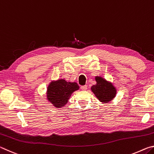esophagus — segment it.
Wrapping results in <instances>:
<instances>
[{
  "mask_svg": "<svg viewBox=\"0 0 154 154\" xmlns=\"http://www.w3.org/2000/svg\"><path fill=\"white\" fill-rule=\"evenodd\" d=\"M87 85H82V86H81V89H82V90H87Z\"/></svg>",
  "mask_w": 154,
  "mask_h": 154,
  "instance_id": "34e87169",
  "label": "esophagus"
}]
</instances>
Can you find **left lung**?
Wrapping results in <instances>:
<instances>
[{"mask_svg":"<svg viewBox=\"0 0 154 154\" xmlns=\"http://www.w3.org/2000/svg\"><path fill=\"white\" fill-rule=\"evenodd\" d=\"M96 84L91 88V90L100 102L106 103L113 100L116 95V89L111 83L101 77H95Z\"/></svg>","mask_w":154,"mask_h":154,"instance_id":"left-lung-1","label":"left lung"}]
</instances>
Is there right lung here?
<instances>
[{
	"label": "right lung",
	"instance_id": "obj_1",
	"mask_svg": "<svg viewBox=\"0 0 154 154\" xmlns=\"http://www.w3.org/2000/svg\"><path fill=\"white\" fill-rule=\"evenodd\" d=\"M79 88L77 83L67 82L64 79L51 82L47 90V98L54 106L60 108L67 103L72 93Z\"/></svg>",
	"mask_w": 154,
	"mask_h": 154
}]
</instances>
